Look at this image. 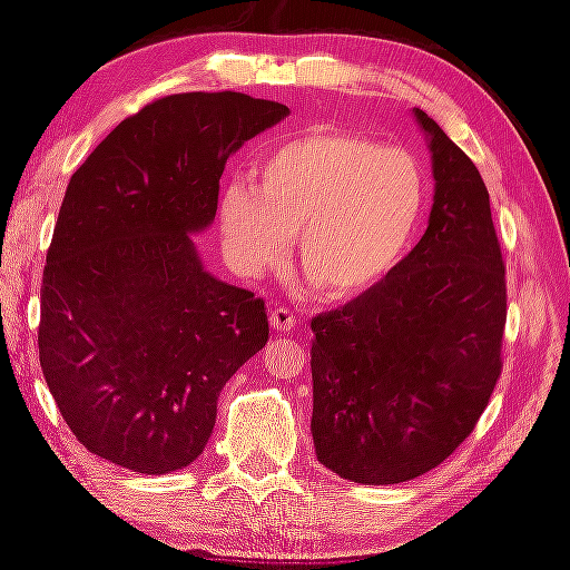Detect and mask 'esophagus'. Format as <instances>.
Returning <instances> with one entry per match:
<instances>
[{
  "mask_svg": "<svg viewBox=\"0 0 570 570\" xmlns=\"http://www.w3.org/2000/svg\"><path fill=\"white\" fill-rule=\"evenodd\" d=\"M268 321H272V328L274 331H292V328H296V316L288 312L286 306H276L272 314H268Z\"/></svg>",
  "mask_w": 570,
  "mask_h": 570,
  "instance_id": "34e87169",
  "label": "esophagus"
}]
</instances>
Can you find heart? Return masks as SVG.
<instances>
[{
	"mask_svg": "<svg viewBox=\"0 0 570 570\" xmlns=\"http://www.w3.org/2000/svg\"><path fill=\"white\" fill-rule=\"evenodd\" d=\"M426 204L419 159L358 134L314 131L256 164V186L232 181L219 202L224 249L244 276L298 264L331 296L379 284L406 254Z\"/></svg>",
	"mask_w": 570,
	"mask_h": 570,
	"instance_id": "1",
	"label": "heart"
}]
</instances>
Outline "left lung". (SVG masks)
Instances as JSON below:
<instances>
[{"mask_svg": "<svg viewBox=\"0 0 570 570\" xmlns=\"http://www.w3.org/2000/svg\"><path fill=\"white\" fill-rule=\"evenodd\" d=\"M433 206L406 258L312 318V436L341 479H416L469 439L501 376L505 266L489 189L426 111Z\"/></svg>", "mask_w": 570, "mask_h": 570, "instance_id": "1", "label": "left lung"}]
</instances>
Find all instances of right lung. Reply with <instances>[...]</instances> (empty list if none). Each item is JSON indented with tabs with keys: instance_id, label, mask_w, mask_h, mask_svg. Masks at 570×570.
Segmentation results:
<instances>
[{
	"instance_id": "1",
	"label": "right lung",
	"mask_w": 570,
	"mask_h": 570,
	"mask_svg": "<svg viewBox=\"0 0 570 570\" xmlns=\"http://www.w3.org/2000/svg\"><path fill=\"white\" fill-rule=\"evenodd\" d=\"M288 107L189 91L124 119L71 174L41 278L39 364L81 446L161 475L202 456L226 381L268 341L264 302L206 272L226 159Z\"/></svg>"
}]
</instances>
